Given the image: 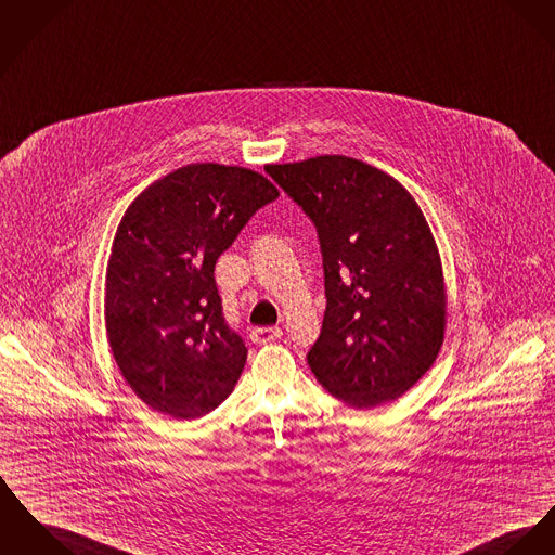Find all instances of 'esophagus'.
I'll return each instance as SVG.
<instances>
[{"label": "esophagus", "instance_id": "esophagus-1", "mask_svg": "<svg viewBox=\"0 0 555 555\" xmlns=\"http://www.w3.org/2000/svg\"><path fill=\"white\" fill-rule=\"evenodd\" d=\"M280 336H282L280 328H255V331L250 333V340H253L255 345H267V343L278 340Z\"/></svg>", "mask_w": 555, "mask_h": 555}]
</instances>
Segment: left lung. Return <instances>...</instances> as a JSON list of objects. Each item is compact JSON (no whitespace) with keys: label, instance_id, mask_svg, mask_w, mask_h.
<instances>
[{"label":"left lung","instance_id":"obj_1","mask_svg":"<svg viewBox=\"0 0 555 555\" xmlns=\"http://www.w3.org/2000/svg\"><path fill=\"white\" fill-rule=\"evenodd\" d=\"M267 175L318 231L326 311L309 369L347 406L398 400L443 340L442 264L421 208L393 177L345 155Z\"/></svg>","mask_w":555,"mask_h":555}]
</instances>
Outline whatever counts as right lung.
Returning <instances> with one entry per match:
<instances>
[{
    "label": "right lung",
    "instance_id": "right-lung-1",
    "mask_svg": "<svg viewBox=\"0 0 555 555\" xmlns=\"http://www.w3.org/2000/svg\"><path fill=\"white\" fill-rule=\"evenodd\" d=\"M280 191L262 175L189 164L126 210L107 267L113 358L132 391L172 418H197L233 391L248 349L222 313L215 264Z\"/></svg>",
    "mask_w": 555,
    "mask_h": 555
}]
</instances>
